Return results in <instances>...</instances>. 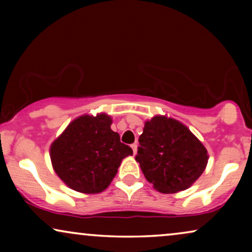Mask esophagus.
Returning <instances> with one entry per match:
<instances>
[{
    "instance_id": "1",
    "label": "esophagus",
    "mask_w": 252,
    "mask_h": 252,
    "mask_svg": "<svg viewBox=\"0 0 252 252\" xmlns=\"http://www.w3.org/2000/svg\"><path fill=\"white\" fill-rule=\"evenodd\" d=\"M130 147H132L133 153H134V155H135V154H136V151H137V144H136V143H133L132 146H130Z\"/></svg>"
}]
</instances>
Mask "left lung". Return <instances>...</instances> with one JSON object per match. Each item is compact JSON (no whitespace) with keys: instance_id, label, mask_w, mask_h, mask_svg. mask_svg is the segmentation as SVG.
Listing matches in <instances>:
<instances>
[{"instance_id":"8db88e82","label":"left lung","mask_w":252,"mask_h":252,"mask_svg":"<svg viewBox=\"0 0 252 252\" xmlns=\"http://www.w3.org/2000/svg\"><path fill=\"white\" fill-rule=\"evenodd\" d=\"M135 159L144 177L163 194L190 187L204 172L208 150L178 120L156 116L144 124Z\"/></svg>"}]
</instances>
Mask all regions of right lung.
Listing matches in <instances>:
<instances>
[{
	"label": "right lung",
	"instance_id": "add662e5",
	"mask_svg": "<svg viewBox=\"0 0 252 252\" xmlns=\"http://www.w3.org/2000/svg\"><path fill=\"white\" fill-rule=\"evenodd\" d=\"M105 113L84 115L70 123L50 147V158L61 180L73 190L97 194L108 188L132 148L120 142Z\"/></svg>",
	"mask_w": 252,
	"mask_h": 252
}]
</instances>
